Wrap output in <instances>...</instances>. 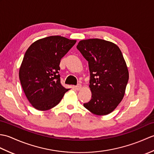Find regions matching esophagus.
<instances>
[{"mask_svg":"<svg viewBox=\"0 0 154 154\" xmlns=\"http://www.w3.org/2000/svg\"><path fill=\"white\" fill-rule=\"evenodd\" d=\"M81 88H82V85H77V86H75V89H76L77 91H79V90H80Z\"/></svg>","mask_w":154,"mask_h":154,"instance_id":"34e87169","label":"esophagus"}]
</instances>
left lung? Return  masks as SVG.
Wrapping results in <instances>:
<instances>
[{
  "label": "left lung",
  "mask_w": 154,
  "mask_h": 154,
  "mask_svg": "<svg viewBox=\"0 0 154 154\" xmlns=\"http://www.w3.org/2000/svg\"><path fill=\"white\" fill-rule=\"evenodd\" d=\"M77 48L90 71L92 98L83 106L96 115L109 114L122 101L129 79L122 52L115 44L98 38L81 40Z\"/></svg>",
  "instance_id": "obj_1"
}]
</instances>
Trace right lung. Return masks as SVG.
Here are the masks:
<instances>
[{
  "instance_id": "obj_1",
  "label": "right lung",
  "mask_w": 154,
  "mask_h": 154,
  "mask_svg": "<svg viewBox=\"0 0 154 154\" xmlns=\"http://www.w3.org/2000/svg\"><path fill=\"white\" fill-rule=\"evenodd\" d=\"M76 42L51 35L34 42L26 51L19 79L28 100L35 109H52L69 90L61 84L60 63Z\"/></svg>"
}]
</instances>
